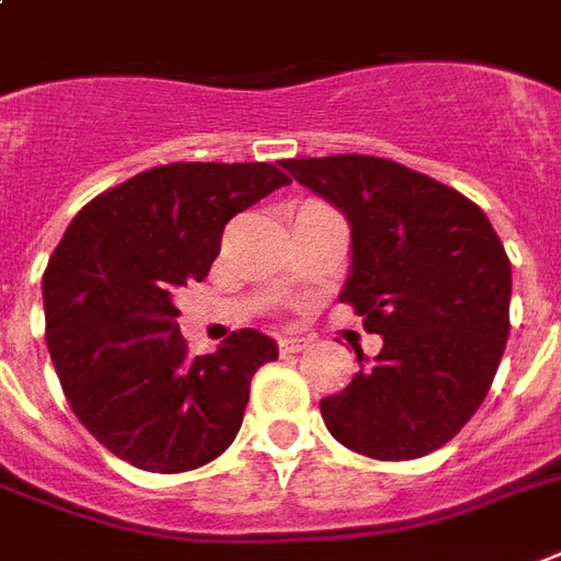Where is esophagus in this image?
<instances>
[{"label": "esophagus", "instance_id": "esophagus-1", "mask_svg": "<svg viewBox=\"0 0 561 561\" xmlns=\"http://www.w3.org/2000/svg\"><path fill=\"white\" fill-rule=\"evenodd\" d=\"M306 347H309V341H306V337H294V335L279 337L282 353H302Z\"/></svg>", "mask_w": 561, "mask_h": 561}]
</instances>
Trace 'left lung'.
I'll use <instances>...</instances> for the list:
<instances>
[{
  "label": "left lung",
  "instance_id": "left-lung-1",
  "mask_svg": "<svg viewBox=\"0 0 561 561\" xmlns=\"http://www.w3.org/2000/svg\"><path fill=\"white\" fill-rule=\"evenodd\" d=\"M299 185L341 208L353 264L341 299L382 335L370 362L320 400L327 430L382 461L438 450L489 394L508 337L512 264L480 205L374 156L288 158Z\"/></svg>",
  "mask_w": 561,
  "mask_h": 561
}]
</instances>
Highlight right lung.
Listing matches in <instances>:
<instances>
[{
  "label": "right lung",
  "instance_id": "add662e5",
  "mask_svg": "<svg viewBox=\"0 0 561 561\" xmlns=\"http://www.w3.org/2000/svg\"><path fill=\"white\" fill-rule=\"evenodd\" d=\"M290 185L273 164L179 161L84 205L43 273L46 347L84 430L128 465L182 473L241 430L255 370L279 356L259 329L191 356L176 294L203 282L234 214Z\"/></svg>",
  "mask_w": 561,
  "mask_h": 561
}]
</instances>
